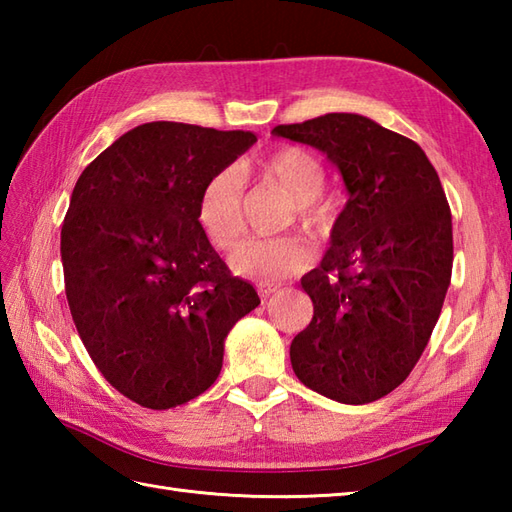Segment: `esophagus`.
Wrapping results in <instances>:
<instances>
[{
    "label": "esophagus",
    "mask_w": 512,
    "mask_h": 512,
    "mask_svg": "<svg viewBox=\"0 0 512 512\" xmlns=\"http://www.w3.org/2000/svg\"><path fill=\"white\" fill-rule=\"evenodd\" d=\"M279 288L277 286H273V284H257V292H259V297L262 299H268L270 295H275Z\"/></svg>",
    "instance_id": "obj_1"
}]
</instances>
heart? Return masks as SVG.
Segmentation results:
<instances>
[{"instance_id":"1","label":"heart","mask_w":512,"mask_h":512,"mask_svg":"<svg viewBox=\"0 0 512 512\" xmlns=\"http://www.w3.org/2000/svg\"><path fill=\"white\" fill-rule=\"evenodd\" d=\"M244 173H255L262 180L284 191L308 231L323 235L332 226L330 204L317 202L325 187V169L312 151L303 147H279L270 151ZM198 220L209 242L228 250L237 244L244 233V193L237 171L224 169L204 184L198 202ZM310 246L299 237L250 239L237 246L231 255V268L237 275L253 281H279L301 273L310 264Z\"/></svg>"}]
</instances>
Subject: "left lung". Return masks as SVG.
<instances>
[{
  "label": "left lung",
  "instance_id": "8db88e82",
  "mask_svg": "<svg viewBox=\"0 0 512 512\" xmlns=\"http://www.w3.org/2000/svg\"><path fill=\"white\" fill-rule=\"evenodd\" d=\"M341 173L347 202L319 268L301 279L314 317L290 343L303 385L343 405L394 391L418 363L451 284L447 195L413 140L361 114L277 125Z\"/></svg>",
  "mask_w": 512,
  "mask_h": 512
}]
</instances>
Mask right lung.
I'll list each match as a JSON object with an SVG mask.
<instances>
[{
	"label": "right lung",
	"instance_id": "add662e5",
	"mask_svg": "<svg viewBox=\"0 0 512 512\" xmlns=\"http://www.w3.org/2000/svg\"><path fill=\"white\" fill-rule=\"evenodd\" d=\"M255 143L242 129L145 123L74 184L61 226L72 319L107 383L147 409L209 389L228 332L259 306L198 220L204 184Z\"/></svg>",
	"mask_w": 512,
	"mask_h": 512
}]
</instances>
